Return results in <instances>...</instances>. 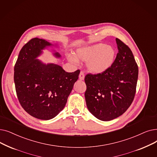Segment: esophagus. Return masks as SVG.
<instances>
[{"mask_svg":"<svg viewBox=\"0 0 157 157\" xmlns=\"http://www.w3.org/2000/svg\"><path fill=\"white\" fill-rule=\"evenodd\" d=\"M79 78L80 80H83L85 79V74L83 71H81V72L79 74Z\"/></svg>","mask_w":157,"mask_h":157,"instance_id":"obj_1","label":"esophagus"}]
</instances>
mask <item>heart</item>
Listing matches in <instances>:
<instances>
[{
    "label": "heart",
    "instance_id": "heart-1",
    "mask_svg": "<svg viewBox=\"0 0 157 157\" xmlns=\"http://www.w3.org/2000/svg\"><path fill=\"white\" fill-rule=\"evenodd\" d=\"M115 52L111 46L105 44H96L81 47L76 52V58L69 56V59L73 63L78 59L87 62L88 71L92 73H103L110 68L114 62Z\"/></svg>",
    "mask_w": 157,
    "mask_h": 157
}]
</instances>
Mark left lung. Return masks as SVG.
I'll list each match as a JSON object with an SVG mask.
<instances>
[{
    "label": "left lung",
    "instance_id": "1",
    "mask_svg": "<svg viewBox=\"0 0 157 157\" xmlns=\"http://www.w3.org/2000/svg\"><path fill=\"white\" fill-rule=\"evenodd\" d=\"M118 53L112 66L103 73L85 78L86 106L97 119L108 121L123 114L132 103L139 69L129 47L116 38Z\"/></svg>",
    "mask_w": 157,
    "mask_h": 157
}]
</instances>
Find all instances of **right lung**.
Returning <instances> with one entry per match:
<instances>
[{
	"label": "right lung",
	"instance_id": "obj_1",
	"mask_svg": "<svg viewBox=\"0 0 157 157\" xmlns=\"http://www.w3.org/2000/svg\"><path fill=\"white\" fill-rule=\"evenodd\" d=\"M51 45L43 39L30 40L20 50L14 67L20 104L31 116L42 120L55 117L63 110L80 72H67L58 65H46L36 59ZM55 56L60 57L58 52Z\"/></svg>",
	"mask_w": 157,
	"mask_h": 157
}]
</instances>
